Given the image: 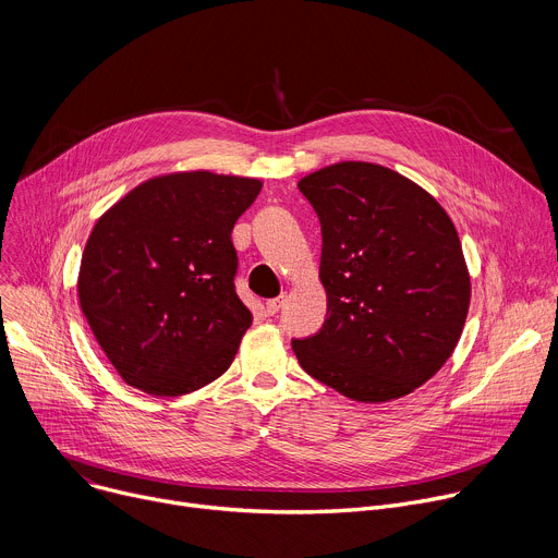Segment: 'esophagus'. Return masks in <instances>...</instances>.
Listing matches in <instances>:
<instances>
[{"label": "esophagus", "mask_w": 558, "mask_h": 558, "mask_svg": "<svg viewBox=\"0 0 558 558\" xmlns=\"http://www.w3.org/2000/svg\"><path fill=\"white\" fill-rule=\"evenodd\" d=\"M284 300H287V295H284V293H282V295H278V298H274V300H269V302H267V306H265V308H267V313H269V315H276V313L282 308Z\"/></svg>", "instance_id": "34e87169"}]
</instances>
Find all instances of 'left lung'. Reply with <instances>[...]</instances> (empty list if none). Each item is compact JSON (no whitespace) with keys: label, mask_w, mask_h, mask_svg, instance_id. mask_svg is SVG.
Listing matches in <instances>:
<instances>
[{"label":"left lung","mask_w":558,"mask_h":558,"mask_svg":"<svg viewBox=\"0 0 558 558\" xmlns=\"http://www.w3.org/2000/svg\"><path fill=\"white\" fill-rule=\"evenodd\" d=\"M323 227L327 320L291 340L300 366L355 402L413 392L452 355L470 276L457 229L420 185L344 161L298 183Z\"/></svg>","instance_id":"8db88e82"}]
</instances>
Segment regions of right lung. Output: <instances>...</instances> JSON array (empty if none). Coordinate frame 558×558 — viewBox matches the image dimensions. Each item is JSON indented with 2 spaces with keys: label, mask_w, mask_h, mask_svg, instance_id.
I'll list each match as a JSON object with an SVG mask.
<instances>
[{
  "label": "right lung",
  "mask_w": 558,
  "mask_h": 558,
  "mask_svg": "<svg viewBox=\"0 0 558 558\" xmlns=\"http://www.w3.org/2000/svg\"><path fill=\"white\" fill-rule=\"evenodd\" d=\"M263 183L205 170L156 177L95 225L78 269L86 320L130 386L177 397L220 377L252 311L235 293V220Z\"/></svg>",
  "instance_id": "obj_1"
}]
</instances>
